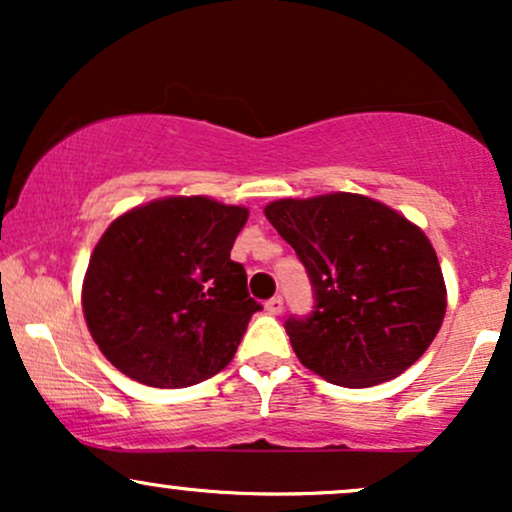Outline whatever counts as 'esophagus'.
Returning a JSON list of instances; mask_svg holds the SVG:
<instances>
[{"label":"esophagus","instance_id":"1","mask_svg":"<svg viewBox=\"0 0 512 512\" xmlns=\"http://www.w3.org/2000/svg\"><path fill=\"white\" fill-rule=\"evenodd\" d=\"M264 310H267L269 315H279L281 310H284V298H281V296L269 298V301L264 303Z\"/></svg>","mask_w":512,"mask_h":512}]
</instances>
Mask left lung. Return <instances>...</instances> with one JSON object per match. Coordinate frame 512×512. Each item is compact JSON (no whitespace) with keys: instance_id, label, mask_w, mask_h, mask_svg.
<instances>
[{"instance_id":"8db88e82","label":"left lung","mask_w":512,"mask_h":512,"mask_svg":"<svg viewBox=\"0 0 512 512\" xmlns=\"http://www.w3.org/2000/svg\"><path fill=\"white\" fill-rule=\"evenodd\" d=\"M264 216L313 284V313L284 325L305 368L370 387L419 361L445 315L443 272L421 228L351 192L279 199Z\"/></svg>"}]
</instances>
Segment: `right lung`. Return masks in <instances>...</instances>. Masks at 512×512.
<instances>
[{
    "instance_id": "right-lung-1",
    "label": "right lung",
    "mask_w": 512,
    "mask_h": 512,
    "mask_svg": "<svg viewBox=\"0 0 512 512\" xmlns=\"http://www.w3.org/2000/svg\"><path fill=\"white\" fill-rule=\"evenodd\" d=\"M248 209L168 197L115 219L88 260L84 317L117 370L149 387H190L231 363L250 317L231 248Z\"/></svg>"
}]
</instances>
